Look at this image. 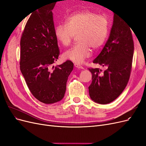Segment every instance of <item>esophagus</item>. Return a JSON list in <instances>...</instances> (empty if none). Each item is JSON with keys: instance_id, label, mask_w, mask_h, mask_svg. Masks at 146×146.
Returning a JSON list of instances; mask_svg holds the SVG:
<instances>
[{"instance_id": "1", "label": "esophagus", "mask_w": 146, "mask_h": 146, "mask_svg": "<svg viewBox=\"0 0 146 146\" xmlns=\"http://www.w3.org/2000/svg\"><path fill=\"white\" fill-rule=\"evenodd\" d=\"M74 66H76V67L78 69H83V67L82 66H81L80 64H79L78 63H74Z\"/></svg>"}]
</instances>
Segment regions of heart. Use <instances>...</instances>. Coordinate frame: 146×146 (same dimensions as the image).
<instances>
[{"instance_id":"1","label":"heart","mask_w":146,"mask_h":146,"mask_svg":"<svg viewBox=\"0 0 146 146\" xmlns=\"http://www.w3.org/2000/svg\"><path fill=\"white\" fill-rule=\"evenodd\" d=\"M109 21L104 15L84 10L68 16L66 24L56 26L55 35L63 46L67 47L77 35L78 42L63 54L66 59L82 63L91 55V48L98 50L108 38Z\"/></svg>"}]
</instances>
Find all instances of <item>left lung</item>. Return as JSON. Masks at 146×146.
Here are the masks:
<instances>
[{
    "label": "left lung",
    "mask_w": 146,
    "mask_h": 146,
    "mask_svg": "<svg viewBox=\"0 0 146 146\" xmlns=\"http://www.w3.org/2000/svg\"><path fill=\"white\" fill-rule=\"evenodd\" d=\"M131 27L117 15H114L109 38L93 61L107 69L88 68L92 82L88 88L91 99L100 104L111 102L126 87L130 76L134 43Z\"/></svg>",
    "instance_id": "left-lung-1"
}]
</instances>
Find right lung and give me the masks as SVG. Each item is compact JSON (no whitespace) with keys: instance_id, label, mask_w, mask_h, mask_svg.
<instances>
[{"instance_id":"add662e5","label":"right lung","mask_w":146,"mask_h":146,"mask_svg":"<svg viewBox=\"0 0 146 146\" xmlns=\"http://www.w3.org/2000/svg\"><path fill=\"white\" fill-rule=\"evenodd\" d=\"M56 1L35 10L21 39L20 69L31 93L39 101L54 104L64 98L74 64L67 60L52 66L60 55L52 10Z\"/></svg>"}]
</instances>
